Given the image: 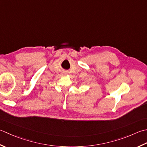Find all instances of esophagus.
<instances>
[{"mask_svg": "<svg viewBox=\"0 0 147 147\" xmlns=\"http://www.w3.org/2000/svg\"><path fill=\"white\" fill-rule=\"evenodd\" d=\"M67 71H64L63 72V74H67Z\"/></svg>", "mask_w": 147, "mask_h": 147, "instance_id": "34e87169", "label": "esophagus"}]
</instances>
